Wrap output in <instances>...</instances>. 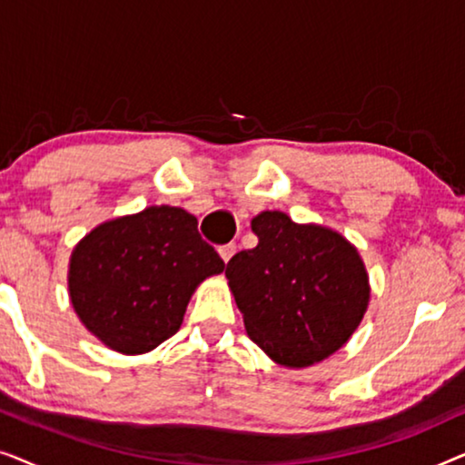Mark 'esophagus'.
<instances>
[{
	"instance_id": "esophagus-1",
	"label": "esophagus",
	"mask_w": 465,
	"mask_h": 465,
	"mask_svg": "<svg viewBox=\"0 0 465 465\" xmlns=\"http://www.w3.org/2000/svg\"><path fill=\"white\" fill-rule=\"evenodd\" d=\"M234 253H237V245H234V243H226V245L220 247V256H222V260H224V262H228V260H231Z\"/></svg>"
}]
</instances>
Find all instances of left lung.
Wrapping results in <instances>:
<instances>
[{
    "label": "left lung",
    "mask_w": 465,
    "mask_h": 465,
    "mask_svg": "<svg viewBox=\"0 0 465 465\" xmlns=\"http://www.w3.org/2000/svg\"><path fill=\"white\" fill-rule=\"evenodd\" d=\"M252 231L258 245L226 264L247 336L288 368L339 351L371 301L358 250L332 228L296 224L283 212L258 213Z\"/></svg>",
    "instance_id": "left-lung-1"
}]
</instances>
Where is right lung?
<instances>
[{
    "label": "right lung",
    "mask_w": 465,
    "mask_h": 465,
    "mask_svg": "<svg viewBox=\"0 0 465 465\" xmlns=\"http://www.w3.org/2000/svg\"><path fill=\"white\" fill-rule=\"evenodd\" d=\"M224 260L182 207L154 205L93 228L69 258V298L105 347L135 355L173 336L190 296Z\"/></svg>",
    "instance_id": "obj_1"
}]
</instances>
